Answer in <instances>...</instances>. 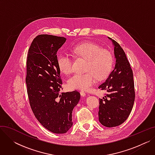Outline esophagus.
<instances>
[{
  "mask_svg": "<svg viewBox=\"0 0 155 155\" xmlns=\"http://www.w3.org/2000/svg\"><path fill=\"white\" fill-rule=\"evenodd\" d=\"M80 93L81 96H82V97H85L86 95V94L84 92H83V91H81Z\"/></svg>",
  "mask_w": 155,
  "mask_h": 155,
  "instance_id": "34e87169",
  "label": "esophagus"
}]
</instances>
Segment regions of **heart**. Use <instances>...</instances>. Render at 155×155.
<instances>
[{
    "mask_svg": "<svg viewBox=\"0 0 155 155\" xmlns=\"http://www.w3.org/2000/svg\"><path fill=\"white\" fill-rule=\"evenodd\" d=\"M72 51L78 58L86 60L84 74H75L68 80V86L73 89L87 91L99 80L106 78L112 70L114 57L107 49L92 42H84L74 46ZM58 66L60 71L68 75L73 71V61L69 55L60 54L58 57Z\"/></svg>",
    "mask_w": 155,
    "mask_h": 155,
    "instance_id": "obj_1",
    "label": "heart"
}]
</instances>
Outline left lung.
I'll list each match as a JSON object with an SVG mask.
<instances>
[{"label": "left lung", "instance_id": "8db88e82", "mask_svg": "<svg viewBox=\"0 0 155 155\" xmlns=\"http://www.w3.org/2000/svg\"><path fill=\"white\" fill-rule=\"evenodd\" d=\"M114 46L115 67L99 88L107 94L99 99V120L107 127L123 124L131 113L135 99L133 73L123 49L108 37Z\"/></svg>", "mask_w": 155, "mask_h": 155}]
</instances>
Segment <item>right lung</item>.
I'll return each mask as SVG.
<instances>
[{"label":"right lung","mask_w":155,"mask_h":155,"mask_svg":"<svg viewBox=\"0 0 155 155\" xmlns=\"http://www.w3.org/2000/svg\"><path fill=\"white\" fill-rule=\"evenodd\" d=\"M64 37L40 35L28 53L26 83L31 109L48 131L67 133L73 125L72 111L80 99L77 91L59 94L62 88L57 51L66 41Z\"/></svg>","instance_id":"1"}]
</instances>
